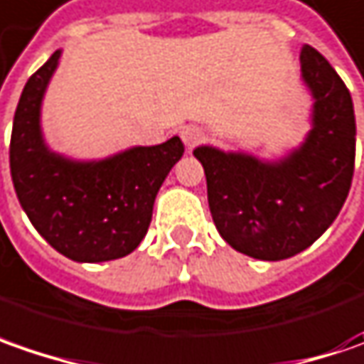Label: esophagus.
Instances as JSON below:
<instances>
[{"instance_id":"34e87169","label":"esophagus","mask_w":364,"mask_h":364,"mask_svg":"<svg viewBox=\"0 0 364 364\" xmlns=\"http://www.w3.org/2000/svg\"><path fill=\"white\" fill-rule=\"evenodd\" d=\"M203 136H205V132L201 131L199 127H185V129L181 131V139L187 149H193L195 144L201 143V141H203Z\"/></svg>"}]
</instances>
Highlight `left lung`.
I'll return each instance as SVG.
<instances>
[{
    "instance_id": "obj_1",
    "label": "left lung",
    "mask_w": 364,
    "mask_h": 364,
    "mask_svg": "<svg viewBox=\"0 0 364 364\" xmlns=\"http://www.w3.org/2000/svg\"><path fill=\"white\" fill-rule=\"evenodd\" d=\"M312 95L306 139L280 159L201 144L207 201L220 235L245 256L278 262L314 244L345 205L355 173V108L350 92L312 46L300 52Z\"/></svg>"
}]
</instances>
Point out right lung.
Wrapping results in <instances>:
<instances>
[{"label": "right lung", "instance_id": "add662e5", "mask_svg": "<svg viewBox=\"0 0 364 364\" xmlns=\"http://www.w3.org/2000/svg\"><path fill=\"white\" fill-rule=\"evenodd\" d=\"M60 56L56 50L19 96L9 144L11 181L33 228L62 256L82 264L119 259L143 242L155 197L185 146L173 136L95 161L54 153L42 132V100Z\"/></svg>", "mask_w": 364, "mask_h": 364}]
</instances>
